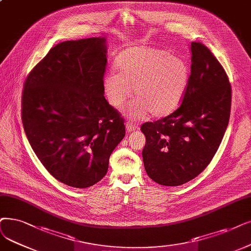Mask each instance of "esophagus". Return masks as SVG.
I'll use <instances>...</instances> for the list:
<instances>
[{
	"instance_id": "1",
	"label": "esophagus",
	"mask_w": 251,
	"mask_h": 251,
	"mask_svg": "<svg viewBox=\"0 0 251 251\" xmlns=\"http://www.w3.org/2000/svg\"><path fill=\"white\" fill-rule=\"evenodd\" d=\"M126 131L127 132H134V131H136V129L138 128V126H136V125H134V124H132V123H126Z\"/></svg>"
}]
</instances>
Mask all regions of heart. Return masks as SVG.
<instances>
[{
  "label": "heart",
  "mask_w": 251,
  "mask_h": 251,
  "mask_svg": "<svg viewBox=\"0 0 251 251\" xmlns=\"http://www.w3.org/2000/svg\"><path fill=\"white\" fill-rule=\"evenodd\" d=\"M114 68L116 72L104 79L106 97L113 107H120L131 97L133 87L136 100L126 109L133 118L148 112L152 117L172 113L188 85L189 69L184 59L153 46L124 50L116 56Z\"/></svg>",
  "instance_id": "obj_1"
}]
</instances>
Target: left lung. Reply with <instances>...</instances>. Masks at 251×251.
<instances>
[{"mask_svg":"<svg viewBox=\"0 0 251 251\" xmlns=\"http://www.w3.org/2000/svg\"><path fill=\"white\" fill-rule=\"evenodd\" d=\"M190 50L192 67L181 105L141 126L146 173L160 185H181L202 173L229 120L232 86L225 69L204 44L192 42Z\"/></svg>","mask_w":251,"mask_h":251,"instance_id":"8db88e82","label":"left lung"}]
</instances>
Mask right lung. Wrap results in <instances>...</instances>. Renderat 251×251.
I'll list each match as a JSON object with an SVG mask.
<instances>
[{"instance_id": "1", "label": "right lung", "mask_w": 251, "mask_h": 251, "mask_svg": "<svg viewBox=\"0 0 251 251\" xmlns=\"http://www.w3.org/2000/svg\"><path fill=\"white\" fill-rule=\"evenodd\" d=\"M105 43L104 37L58 43L24 84L28 142L47 171L72 187L99 182L126 135L124 118L104 97Z\"/></svg>"}]
</instances>
